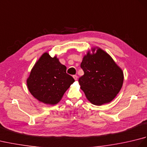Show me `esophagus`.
Wrapping results in <instances>:
<instances>
[{"instance_id":"esophagus-1","label":"esophagus","mask_w":147,"mask_h":147,"mask_svg":"<svg viewBox=\"0 0 147 147\" xmlns=\"http://www.w3.org/2000/svg\"><path fill=\"white\" fill-rule=\"evenodd\" d=\"M73 78L74 79V80L76 81V80H78V76H77L76 75H74V76H73Z\"/></svg>"}]
</instances>
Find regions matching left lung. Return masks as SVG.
Segmentation results:
<instances>
[{
    "mask_svg": "<svg viewBox=\"0 0 147 147\" xmlns=\"http://www.w3.org/2000/svg\"><path fill=\"white\" fill-rule=\"evenodd\" d=\"M83 56L81 67L84 74L78 80L86 98L95 105L107 104L113 100L123 86L122 69L104 50L95 47Z\"/></svg>",
    "mask_w": 147,
    "mask_h": 147,
    "instance_id": "left-lung-1",
    "label": "left lung"
}]
</instances>
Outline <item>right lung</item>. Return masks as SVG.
<instances>
[{
  "label": "right lung",
  "instance_id": "right-lung-1",
  "mask_svg": "<svg viewBox=\"0 0 147 147\" xmlns=\"http://www.w3.org/2000/svg\"><path fill=\"white\" fill-rule=\"evenodd\" d=\"M66 69L57 56L52 57L47 52L43 53L26 80L31 94L45 104H57L74 82L73 78L66 73Z\"/></svg>",
  "mask_w": 147,
  "mask_h": 147
}]
</instances>
